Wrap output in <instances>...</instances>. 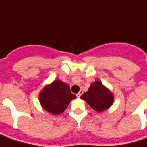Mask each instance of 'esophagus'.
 <instances>
[{
    "label": "esophagus",
    "mask_w": 147,
    "mask_h": 147,
    "mask_svg": "<svg viewBox=\"0 0 147 147\" xmlns=\"http://www.w3.org/2000/svg\"><path fill=\"white\" fill-rule=\"evenodd\" d=\"M83 90H81L80 92L78 93V94H76L77 97H78V98H80V97H81V95L83 94Z\"/></svg>",
    "instance_id": "esophagus-1"
}]
</instances>
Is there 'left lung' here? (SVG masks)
<instances>
[{
    "label": "left lung",
    "mask_w": 147,
    "mask_h": 147,
    "mask_svg": "<svg viewBox=\"0 0 147 147\" xmlns=\"http://www.w3.org/2000/svg\"><path fill=\"white\" fill-rule=\"evenodd\" d=\"M81 98L85 100L92 109L98 112H102L107 109L113 102V94L99 81L93 83L88 89V91L81 96Z\"/></svg>",
    "instance_id": "obj_1"
}]
</instances>
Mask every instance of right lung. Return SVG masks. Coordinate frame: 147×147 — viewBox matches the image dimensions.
Here are the masks:
<instances>
[{
    "label": "right lung",
    "mask_w": 147,
    "mask_h": 147,
    "mask_svg": "<svg viewBox=\"0 0 147 147\" xmlns=\"http://www.w3.org/2000/svg\"><path fill=\"white\" fill-rule=\"evenodd\" d=\"M76 96L71 92L70 86L61 80H56L45 86L39 95L41 105L45 110L54 115L63 113Z\"/></svg>",
    "instance_id": "right-lung-1"
}]
</instances>
